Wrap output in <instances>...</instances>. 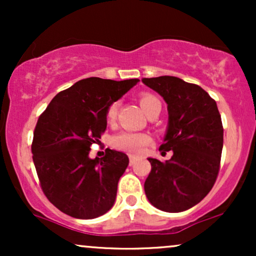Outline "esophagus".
I'll return each instance as SVG.
<instances>
[{"label":"esophagus","instance_id":"34e87169","mask_svg":"<svg viewBox=\"0 0 256 256\" xmlns=\"http://www.w3.org/2000/svg\"><path fill=\"white\" fill-rule=\"evenodd\" d=\"M128 158H130V165L131 166L134 165V162H136V156H134V155H130V156H128Z\"/></svg>","mask_w":256,"mask_h":256}]
</instances>
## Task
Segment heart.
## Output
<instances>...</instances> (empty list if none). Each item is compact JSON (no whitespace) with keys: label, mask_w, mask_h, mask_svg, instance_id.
Masks as SVG:
<instances>
[{"label":"heart","mask_w":256,"mask_h":256,"mask_svg":"<svg viewBox=\"0 0 256 256\" xmlns=\"http://www.w3.org/2000/svg\"><path fill=\"white\" fill-rule=\"evenodd\" d=\"M140 107L146 114H150L158 108H161V104L156 96L150 92H142L140 95ZM119 102L114 101L108 106L106 110V120L108 124H112L116 118ZM152 143V136L146 132H134V131H122L112 138V144L119 150L130 152V154H140L146 146Z\"/></svg>","instance_id":"heart-1"}]
</instances>
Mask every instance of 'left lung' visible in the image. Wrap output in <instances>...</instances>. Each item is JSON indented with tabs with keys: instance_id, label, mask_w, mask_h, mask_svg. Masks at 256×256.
Returning <instances> with one entry per match:
<instances>
[{
	"instance_id": "1",
	"label": "left lung",
	"mask_w": 256,
	"mask_h": 256,
	"mask_svg": "<svg viewBox=\"0 0 256 256\" xmlns=\"http://www.w3.org/2000/svg\"><path fill=\"white\" fill-rule=\"evenodd\" d=\"M142 82L166 101L168 128L160 150L173 152L165 162L148 158L152 171L146 195L164 212H183L202 201L218 177L224 143L222 116L216 101L198 85L172 76Z\"/></svg>"
}]
</instances>
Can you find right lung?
<instances>
[{"label": "right lung", "mask_w": 256, "mask_h": 256, "mask_svg": "<svg viewBox=\"0 0 256 256\" xmlns=\"http://www.w3.org/2000/svg\"><path fill=\"white\" fill-rule=\"evenodd\" d=\"M140 79L91 77L60 91L38 118L31 152L44 195L58 210L94 219L113 207L128 155L106 149L90 158V146L107 128L106 110Z\"/></svg>", "instance_id": "1"}]
</instances>
